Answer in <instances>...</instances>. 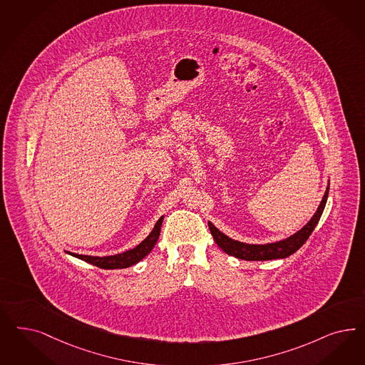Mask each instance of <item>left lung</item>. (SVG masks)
<instances>
[{"label": "left lung", "mask_w": 365, "mask_h": 365, "mask_svg": "<svg viewBox=\"0 0 365 365\" xmlns=\"http://www.w3.org/2000/svg\"><path fill=\"white\" fill-rule=\"evenodd\" d=\"M328 195H329V184H328L325 195L319 202L317 211L313 215V217L298 232H295L293 235L279 240V242L267 243V245H248V243L234 240V239L224 235L223 232L219 231L211 222H208V227H210V231H211L216 245L222 248L225 254L232 255L235 258L245 259V260H271V259L287 258L292 254H294L297 250L302 247L304 243L309 239V236L312 235L313 230L316 228V225L319 222V217L324 212L325 204L328 200Z\"/></svg>", "instance_id": "8db88e82"}]
</instances>
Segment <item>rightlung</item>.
<instances>
[{
    "instance_id": "obj_1",
    "label": "right lung",
    "mask_w": 365,
    "mask_h": 365,
    "mask_svg": "<svg viewBox=\"0 0 365 365\" xmlns=\"http://www.w3.org/2000/svg\"><path fill=\"white\" fill-rule=\"evenodd\" d=\"M163 220L164 216H161L157 223L154 225L152 232L148 235L145 240H142L141 243L137 247L128 250L122 254H117V255H110V257H90V255H79V254H73V252H68L72 257L75 258L82 259L87 263H91L96 267L101 269H106V270H115V269H126L130 267L135 263H138L140 260L145 258L152 250H153L158 236L161 232V225H163Z\"/></svg>"
}]
</instances>
